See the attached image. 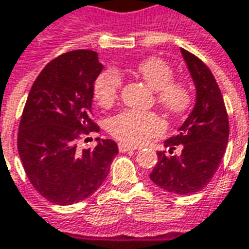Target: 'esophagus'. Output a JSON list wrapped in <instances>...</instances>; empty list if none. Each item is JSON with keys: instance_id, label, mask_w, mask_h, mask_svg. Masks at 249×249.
<instances>
[{"instance_id": "esophagus-1", "label": "esophagus", "mask_w": 249, "mask_h": 249, "mask_svg": "<svg viewBox=\"0 0 249 249\" xmlns=\"http://www.w3.org/2000/svg\"><path fill=\"white\" fill-rule=\"evenodd\" d=\"M118 147H119V151H122V153L137 150V147H135V146H128V144H126V143H119L118 144Z\"/></svg>"}]
</instances>
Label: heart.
<instances>
[{
	"instance_id": "b5f03b06",
	"label": "heart",
	"mask_w": 249,
	"mask_h": 249,
	"mask_svg": "<svg viewBox=\"0 0 249 249\" xmlns=\"http://www.w3.org/2000/svg\"><path fill=\"white\" fill-rule=\"evenodd\" d=\"M134 72L156 91L157 102L172 114H181L190 105L192 95L188 84L173 80L172 67L161 57H149L139 61ZM122 77L115 70H106L93 84L95 99L102 107H110L118 98ZM108 131L116 139L127 144H141L163 131V122L154 112L124 110L112 116Z\"/></svg>"
}]
</instances>
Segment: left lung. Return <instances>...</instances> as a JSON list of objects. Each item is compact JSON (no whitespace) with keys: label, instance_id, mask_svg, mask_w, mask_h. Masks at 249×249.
<instances>
[{"label":"left lung","instance_id":"8db88e82","mask_svg":"<svg viewBox=\"0 0 249 249\" xmlns=\"http://www.w3.org/2000/svg\"><path fill=\"white\" fill-rule=\"evenodd\" d=\"M196 88V103L177 135L167 139L169 154L158 151V162L150 178L174 195H192L209 184L223 160L229 123L223 95L211 70L198 57L181 48ZM181 147L179 155L172 150Z\"/></svg>","mask_w":249,"mask_h":249}]
</instances>
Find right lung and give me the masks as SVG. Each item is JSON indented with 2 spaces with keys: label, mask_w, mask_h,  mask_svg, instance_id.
Here are the masks:
<instances>
[{
  "label": "right lung",
  "mask_w": 249,
  "mask_h": 249,
  "mask_svg": "<svg viewBox=\"0 0 249 249\" xmlns=\"http://www.w3.org/2000/svg\"><path fill=\"white\" fill-rule=\"evenodd\" d=\"M103 65L98 53L77 49L45 65L22 111L17 147L33 188L57 205H72L100 188L118 154L112 139L96 138L93 149L77 150L89 128L93 84Z\"/></svg>",
  "instance_id": "1"
}]
</instances>
